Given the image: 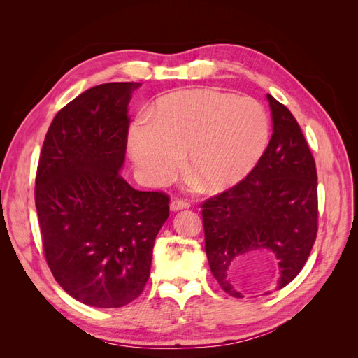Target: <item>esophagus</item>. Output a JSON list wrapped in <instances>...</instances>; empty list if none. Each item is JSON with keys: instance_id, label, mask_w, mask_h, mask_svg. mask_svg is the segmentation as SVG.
<instances>
[{"instance_id": "34e87169", "label": "esophagus", "mask_w": 358, "mask_h": 358, "mask_svg": "<svg viewBox=\"0 0 358 358\" xmlns=\"http://www.w3.org/2000/svg\"><path fill=\"white\" fill-rule=\"evenodd\" d=\"M188 208H189V203L187 200H182V199H175L170 203V210H173V212L188 209Z\"/></svg>"}]
</instances>
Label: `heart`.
Listing matches in <instances>:
<instances>
[{
	"label": "heart",
	"mask_w": 358,
	"mask_h": 358,
	"mask_svg": "<svg viewBox=\"0 0 358 358\" xmlns=\"http://www.w3.org/2000/svg\"><path fill=\"white\" fill-rule=\"evenodd\" d=\"M270 133L263 106L216 90L170 92L148 116L128 129V150L148 182L162 183L179 171L188 152V170L208 191L234 185L262 158Z\"/></svg>",
	"instance_id": "heart-1"
}]
</instances>
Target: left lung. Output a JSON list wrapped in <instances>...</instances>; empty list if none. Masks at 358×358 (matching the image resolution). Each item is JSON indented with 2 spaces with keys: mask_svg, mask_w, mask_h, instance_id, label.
Here are the masks:
<instances>
[{
  "mask_svg": "<svg viewBox=\"0 0 358 358\" xmlns=\"http://www.w3.org/2000/svg\"><path fill=\"white\" fill-rule=\"evenodd\" d=\"M273 134L248 176L201 204L210 272L233 297L237 270L255 254L272 252L284 288L305 266L318 231L315 159L296 117L267 95Z\"/></svg>",
  "mask_w": 358,
  "mask_h": 358,
  "instance_id": "1",
  "label": "left lung"
}]
</instances>
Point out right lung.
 <instances>
[{"label": "right lung", "mask_w": 358, "mask_h": 358, "mask_svg": "<svg viewBox=\"0 0 358 358\" xmlns=\"http://www.w3.org/2000/svg\"><path fill=\"white\" fill-rule=\"evenodd\" d=\"M137 82L94 86L53 117L36 175L45 258L71 297L121 308L148 282L155 237L170 197L137 191L119 175L127 150L128 103Z\"/></svg>", "instance_id": "right-lung-1"}]
</instances>
